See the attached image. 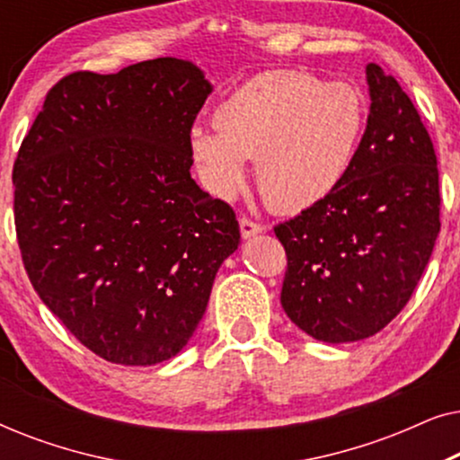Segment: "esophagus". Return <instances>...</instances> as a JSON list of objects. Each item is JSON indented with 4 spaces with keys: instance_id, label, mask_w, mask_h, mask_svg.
Here are the masks:
<instances>
[{
    "instance_id": "1",
    "label": "esophagus",
    "mask_w": 460,
    "mask_h": 460,
    "mask_svg": "<svg viewBox=\"0 0 460 460\" xmlns=\"http://www.w3.org/2000/svg\"><path fill=\"white\" fill-rule=\"evenodd\" d=\"M241 234H243V238H251V236H255V234H260V232H263V226L260 224V222H253V219H249V217H241Z\"/></svg>"
}]
</instances>
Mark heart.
I'll use <instances>...</instances> for the list:
<instances>
[{"mask_svg": "<svg viewBox=\"0 0 460 460\" xmlns=\"http://www.w3.org/2000/svg\"><path fill=\"white\" fill-rule=\"evenodd\" d=\"M213 128L188 137L205 190L234 197L255 156L263 197L274 209L295 213L341 186L367 129V102L349 81L270 71L234 87L213 111Z\"/></svg>", "mask_w": 460, "mask_h": 460, "instance_id": "heart-1", "label": "heart"}]
</instances>
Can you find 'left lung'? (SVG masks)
I'll return each mask as SVG.
<instances>
[{
	"instance_id": "left-lung-1",
	"label": "left lung",
	"mask_w": 460,
	"mask_h": 460,
	"mask_svg": "<svg viewBox=\"0 0 460 460\" xmlns=\"http://www.w3.org/2000/svg\"><path fill=\"white\" fill-rule=\"evenodd\" d=\"M367 129L341 186L274 228L287 251L280 304L324 343L360 341L408 304L439 232L436 150L412 100L367 66Z\"/></svg>"
}]
</instances>
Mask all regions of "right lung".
<instances>
[{
  "label": "right lung",
  "mask_w": 460,
  "mask_h": 460,
  "mask_svg": "<svg viewBox=\"0 0 460 460\" xmlns=\"http://www.w3.org/2000/svg\"><path fill=\"white\" fill-rule=\"evenodd\" d=\"M211 84L188 60L79 71L48 92L14 161V224L49 312L104 360L150 367L188 343L241 230L190 178Z\"/></svg>",
  "instance_id": "add662e5"
}]
</instances>
